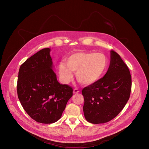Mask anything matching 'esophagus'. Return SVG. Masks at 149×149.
<instances>
[{"mask_svg": "<svg viewBox=\"0 0 149 149\" xmlns=\"http://www.w3.org/2000/svg\"><path fill=\"white\" fill-rule=\"evenodd\" d=\"M79 92V90L78 88H74L73 89V93H74V94H77Z\"/></svg>", "mask_w": 149, "mask_h": 149, "instance_id": "34e87169", "label": "esophagus"}]
</instances>
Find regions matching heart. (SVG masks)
<instances>
[{
    "mask_svg": "<svg viewBox=\"0 0 149 149\" xmlns=\"http://www.w3.org/2000/svg\"><path fill=\"white\" fill-rule=\"evenodd\" d=\"M65 63L59 65V73L62 81L68 83L76 72L78 81L84 86L96 84L105 74L108 66V58L101 53L78 52L71 54Z\"/></svg>",
    "mask_w": 149,
    "mask_h": 149,
    "instance_id": "heart-1",
    "label": "heart"
}]
</instances>
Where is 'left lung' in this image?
I'll return each instance as SVG.
<instances>
[{"mask_svg":"<svg viewBox=\"0 0 149 149\" xmlns=\"http://www.w3.org/2000/svg\"><path fill=\"white\" fill-rule=\"evenodd\" d=\"M132 79L127 66L119 54L111 51L107 73L96 84L82 90L85 119L92 124L107 123L123 109L130 97Z\"/></svg>","mask_w":149,"mask_h":149,"instance_id":"8db88e82","label":"left lung"}]
</instances>
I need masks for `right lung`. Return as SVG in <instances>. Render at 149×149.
Instances as JSON below:
<instances>
[{"instance_id":"right-lung-1","label":"right lung","mask_w":149,"mask_h":149,"mask_svg":"<svg viewBox=\"0 0 149 149\" xmlns=\"http://www.w3.org/2000/svg\"><path fill=\"white\" fill-rule=\"evenodd\" d=\"M50 49L43 48L28 58L19 69L17 94L21 104L31 119L42 124L59 120L73 88L58 81L53 70Z\"/></svg>"}]
</instances>
